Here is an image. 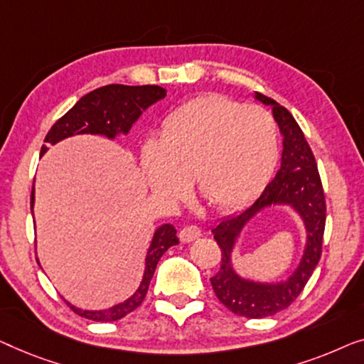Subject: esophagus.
Listing matches in <instances>:
<instances>
[{
	"mask_svg": "<svg viewBox=\"0 0 364 364\" xmlns=\"http://www.w3.org/2000/svg\"><path fill=\"white\" fill-rule=\"evenodd\" d=\"M201 228L198 226H186L183 228L180 231V239L181 242H193V240H196L198 237H201Z\"/></svg>",
	"mask_w": 364,
	"mask_h": 364,
	"instance_id": "1",
	"label": "esophagus"
}]
</instances>
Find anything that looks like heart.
<instances>
[{
	"label": "heart",
	"mask_w": 364,
	"mask_h": 364,
	"mask_svg": "<svg viewBox=\"0 0 364 364\" xmlns=\"http://www.w3.org/2000/svg\"><path fill=\"white\" fill-rule=\"evenodd\" d=\"M277 155V129L267 112L209 94L166 117L158 140L141 145L140 165L155 196L180 201L193 176L199 196L229 213L262 191Z\"/></svg>",
	"instance_id": "1"
}]
</instances>
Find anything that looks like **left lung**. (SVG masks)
<instances>
[{"mask_svg": "<svg viewBox=\"0 0 364 364\" xmlns=\"http://www.w3.org/2000/svg\"><path fill=\"white\" fill-rule=\"evenodd\" d=\"M254 99L272 107L274 120L282 133V158L277 175L262 194L242 211L224 218L213 228L221 247V269L211 279L214 294L232 314L245 318H265L279 314L294 301L314 274L321 255L326 206L318 168L305 135L289 110L277 102L255 92ZM289 205L304 223L307 239L304 254L289 278L279 283H259L235 272L232 252L240 232L255 213L265 207Z\"/></svg>", "mask_w": 364, "mask_h": 364, "instance_id": "left-lung-1", "label": "left lung"}]
</instances>
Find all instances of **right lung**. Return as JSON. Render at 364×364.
Returning <instances> with one entry per match:
<instances>
[{"label": "right lung", "mask_w": 364, "mask_h": 364, "mask_svg": "<svg viewBox=\"0 0 364 364\" xmlns=\"http://www.w3.org/2000/svg\"><path fill=\"white\" fill-rule=\"evenodd\" d=\"M165 97L166 90L158 85L110 84L92 90L50 127L44 138L46 145L41 148V156L49 150V145H55L74 135H102L109 140H115L120 135H129L132 125L140 119L143 112ZM33 208L34 186L31 191V213H33ZM178 242L180 240L176 237L175 226L163 224L156 229L145 257V272H143L141 282L135 294L120 304L112 305L105 310H82L69 301L65 304L77 315L94 321H115L124 318L136 306H140L155 274L158 260L171 245H176Z\"/></svg>", "instance_id": "1"}]
</instances>
